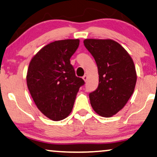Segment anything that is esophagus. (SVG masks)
Masks as SVG:
<instances>
[{
    "instance_id": "obj_1",
    "label": "esophagus",
    "mask_w": 157,
    "mask_h": 157,
    "mask_svg": "<svg viewBox=\"0 0 157 157\" xmlns=\"http://www.w3.org/2000/svg\"><path fill=\"white\" fill-rule=\"evenodd\" d=\"M82 79H83V80H84V81H85V82H86V81H87V80H88V76H87V75H84V76H83V77H82Z\"/></svg>"
}]
</instances>
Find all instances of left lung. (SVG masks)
I'll return each mask as SVG.
<instances>
[{
  "label": "left lung",
  "instance_id": "left-lung-1",
  "mask_svg": "<svg viewBox=\"0 0 157 157\" xmlns=\"http://www.w3.org/2000/svg\"><path fill=\"white\" fill-rule=\"evenodd\" d=\"M85 48L96 61L99 75L97 89L89 94L93 110L110 117L122 109L131 97L137 75L134 62L125 49L111 39H85Z\"/></svg>",
  "mask_w": 157,
  "mask_h": 157
}]
</instances>
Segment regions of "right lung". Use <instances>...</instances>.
I'll return each mask as SVG.
<instances>
[{
    "mask_svg": "<svg viewBox=\"0 0 157 157\" xmlns=\"http://www.w3.org/2000/svg\"><path fill=\"white\" fill-rule=\"evenodd\" d=\"M79 44V39L54 41L41 48L29 62L27 88L38 109L51 120L69 116L77 93L85 84L70 64Z\"/></svg>",
    "mask_w": 157,
    "mask_h": 157,
    "instance_id": "right-lung-1",
    "label": "right lung"
}]
</instances>
